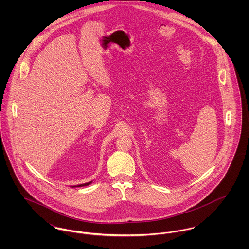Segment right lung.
I'll list each match as a JSON object with an SVG mask.
<instances>
[{"label":"right lung","instance_id":"add662e5","mask_svg":"<svg viewBox=\"0 0 249 249\" xmlns=\"http://www.w3.org/2000/svg\"><path fill=\"white\" fill-rule=\"evenodd\" d=\"M91 182H89V183H85V184H81V185H77V186H73L72 188H76V187H84V186H89Z\"/></svg>","mask_w":249,"mask_h":249}]
</instances>
